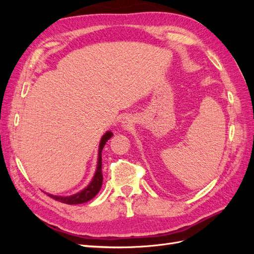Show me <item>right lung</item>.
I'll return each mask as SVG.
<instances>
[{"label": "right lung", "mask_w": 254, "mask_h": 254, "mask_svg": "<svg viewBox=\"0 0 254 254\" xmlns=\"http://www.w3.org/2000/svg\"><path fill=\"white\" fill-rule=\"evenodd\" d=\"M113 135V133L111 131L106 132L102 140L101 143H99V149H98V162H97V167H96V173L93 177V179L90 182L89 186L83 189L82 190H80L79 193L72 195V196H66V197H61V196H53L51 194H49V196H51L54 200H57L59 202L63 203H66V204H79V203H83L87 202L89 200H91L92 198L95 197L96 194L102 188L103 184V173H102V150L104 148V146L106 144V142L108 141L110 137Z\"/></svg>", "instance_id": "right-lung-1"}]
</instances>
